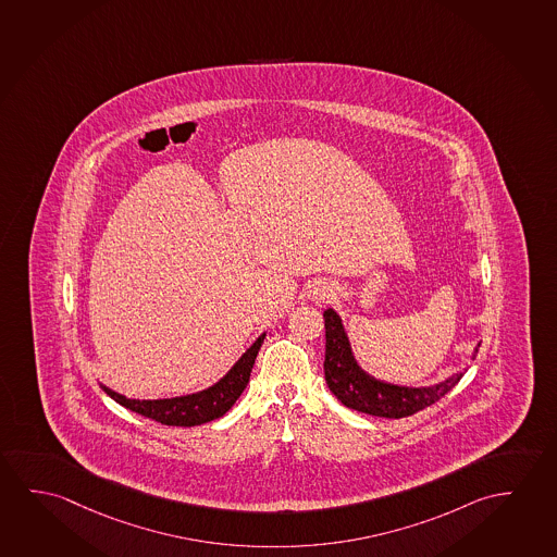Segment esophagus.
I'll return each instance as SVG.
<instances>
[{"instance_id": "esophagus-1", "label": "esophagus", "mask_w": 557, "mask_h": 557, "mask_svg": "<svg viewBox=\"0 0 557 557\" xmlns=\"http://www.w3.org/2000/svg\"><path fill=\"white\" fill-rule=\"evenodd\" d=\"M309 294L313 300H325L329 298V286L327 284H315Z\"/></svg>"}]
</instances>
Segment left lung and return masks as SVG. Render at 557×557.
<instances>
[{"instance_id":"1","label":"left lung","mask_w":557,"mask_h":557,"mask_svg":"<svg viewBox=\"0 0 557 557\" xmlns=\"http://www.w3.org/2000/svg\"><path fill=\"white\" fill-rule=\"evenodd\" d=\"M323 319H325V363H323L325 381L331 393L345 407L352 410L363 414L380 416V418L412 416L418 410L432 407L433 403L445 397L465 375V373H453L449 380L435 383L430 387H405V385H393V383L375 380L356 362L343 321L335 309H325ZM478 346L474 348L472 358L476 356Z\"/></svg>"}]
</instances>
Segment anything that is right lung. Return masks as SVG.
<instances>
[{
  "instance_id": "obj_1",
  "label": "right lung",
  "mask_w": 557,
  "mask_h": 557,
  "mask_svg": "<svg viewBox=\"0 0 557 557\" xmlns=\"http://www.w3.org/2000/svg\"><path fill=\"white\" fill-rule=\"evenodd\" d=\"M265 333L257 338L253 345L249 346L246 352L242 354L234 368L212 387L186 395V397L157 398V400H139V398H127L112 388L104 387L108 397L114 398L122 407L129 408L132 412L150 418L154 422L164 425H201L216 420L226 414L232 405L238 400L239 395L249 383L251 368L256 363L257 352L263 345Z\"/></svg>"
}]
</instances>
